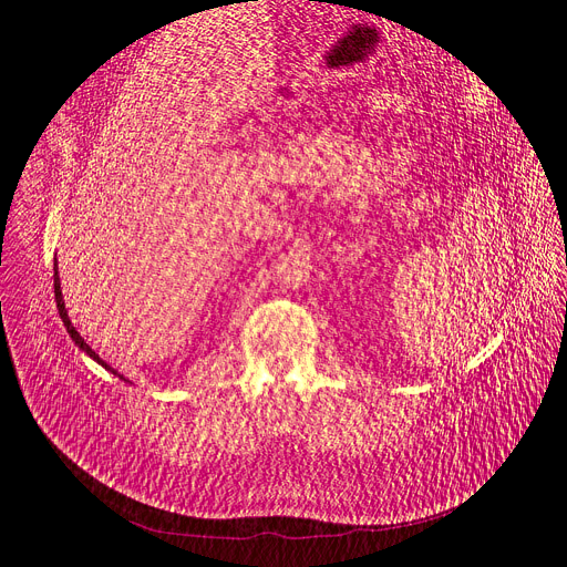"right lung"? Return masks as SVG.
<instances>
[{"label":"right lung","instance_id":"add662e5","mask_svg":"<svg viewBox=\"0 0 567 567\" xmlns=\"http://www.w3.org/2000/svg\"><path fill=\"white\" fill-rule=\"evenodd\" d=\"M54 296H56V308H59V315H62V319H64V326H66V331H69V333H71V338H73V342H75V344H78V347H80V349H82V351H84V353H86V355H89V359H94V361H96V363H99V365H103V368H105V370H107V372H112V374H116V372H114V370H112V368H110V365H107V363H103V361H101V359H99V355H96V353H94V351H92V349H89V344H86V342H84V340H82V338H80V333H78V331H75V329H73V323H71V321H69V315H66V310H64V303H62V291H59V285H56V282H54ZM116 377H118V379H124V377H122V374H116ZM124 381H126V379H124Z\"/></svg>","mask_w":567,"mask_h":567}]
</instances>
